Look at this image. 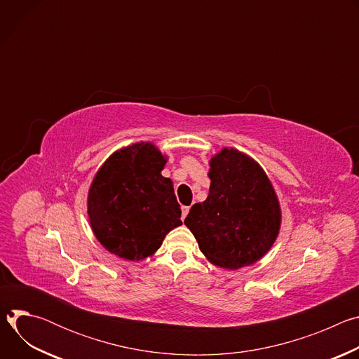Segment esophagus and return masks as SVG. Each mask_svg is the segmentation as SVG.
I'll list each match as a JSON object with an SVG mask.
<instances>
[{"instance_id":"34e87169","label":"esophagus","mask_w":359,"mask_h":359,"mask_svg":"<svg viewBox=\"0 0 359 359\" xmlns=\"http://www.w3.org/2000/svg\"><path fill=\"white\" fill-rule=\"evenodd\" d=\"M189 208H182V220H184L186 219V216H187V213H189Z\"/></svg>"}]
</instances>
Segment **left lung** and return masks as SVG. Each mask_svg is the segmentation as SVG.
<instances>
[{
    "label": "left lung",
    "instance_id": "obj_1",
    "mask_svg": "<svg viewBox=\"0 0 359 359\" xmlns=\"http://www.w3.org/2000/svg\"><path fill=\"white\" fill-rule=\"evenodd\" d=\"M210 168L209 196L191 206L184 224L215 266L237 270L271 248L280 204L264 170L238 150L223 149Z\"/></svg>",
    "mask_w": 359,
    "mask_h": 359
}]
</instances>
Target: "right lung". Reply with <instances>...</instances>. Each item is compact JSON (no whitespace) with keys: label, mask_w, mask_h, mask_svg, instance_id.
Returning a JSON list of instances; mask_svg holds the SVG:
<instances>
[{"label":"right lung","mask_w":359,"mask_h":359,"mask_svg":"<svg viewBox=\"0 0 359 359\" xmlns=\"http://www.w3.org/2000/svg\"><path fill=\"white\" fill-rule=\"evenodd\" d=\"M165 163L155 146L136 143L114 153L90 184L92 230L102 245L122 259L147 257L182 224L172 180L161 175Z\"/></svg>","instance_id":"1"}]
</instances>
